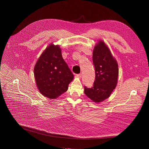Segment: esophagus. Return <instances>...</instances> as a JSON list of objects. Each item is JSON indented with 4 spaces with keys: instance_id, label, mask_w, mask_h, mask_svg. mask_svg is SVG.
<instances>
[{
    "instance_id": "esophagus-1",
    "label": "esophagus",
    "mask_w": 149,
    "mask_h": 149,
    "mask_svg": "<svg viewBox=\"0 0 149 149\" xmlns=\"http://www.w3.org/2000/svg\"><path fill=\"white\" fill-rule=\"evenodd\" d=\"M75 77H76L77 78H81V74H76V75H75Z\"/></svg>"
}]
</instances>
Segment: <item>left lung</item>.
I'll return each mask as SVG.
<instances>
[{
  "label": "left lung",
  "instance_id": "obj_1",
  "mask_svg": "<svg viewBox=\"0 0 149 149\" xmlns=\"http://www.w3.org/2000/svg\"><path fill=\"white\" fill-rule=\"evenodd\" d=\"M93 61L95 79L91 88L84 86V93L93 101L100 102L109 98L115 89L118 80V67L110 49L101 40L94 49Z\"/></svg>",
  "mask_w": 149,
  "mask_h": 149
}]
</instances>
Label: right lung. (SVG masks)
Masks as SVG:
<instances>
[{"instance_id":"right-lung-1","label":"right lung","mask_w":149,"mask_h":149,"mask_svg":"<svg viewBox=\"0 0 149 149\" xmlns=\"http://www.w3.org/2000/svg\"><path fill=\"white\" fill-rule=\"evenodd\" d=\"M34 76L40 93L51 99L66 92L74 74L63 60L58 45L51 44L42 54L34 68Z\"/></svg>"}]
</instances>
